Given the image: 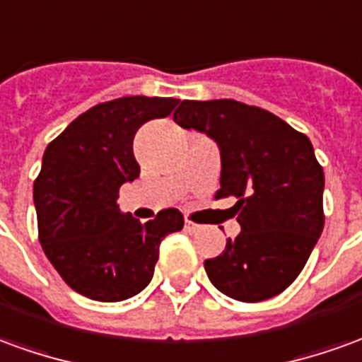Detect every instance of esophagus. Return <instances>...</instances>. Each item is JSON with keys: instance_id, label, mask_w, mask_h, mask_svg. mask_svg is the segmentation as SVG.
Here are the masks:
<instances>
[{"instance_id": "1", "label": "esophagus", "mask_w": 362, "mask_h": 362, "mask_svg": "<svg viewBox=\"0 0 362 362\" xmlns=\"http://www.w3.org/2000/svg\"><path fill=\"white\" fill-rule=\"evenodd\" d=\"M184 229H186L188 233H196V231L199 229V225L194 223V221H189V219H186V221H184Z\"/></svg>"}]
</instances>
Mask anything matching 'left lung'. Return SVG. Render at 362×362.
<instances>
[{"label":"left lung","instance_id":"8db88e82","mask_svg":"<svg viewBox=\"0 0 362 362\" xmlns=\"http://www.w3.org/2000/svg\"><path fill=\"white\" fill-rule=\"evenodd\" d=\"M174 121L216 141L221 153L216 198H237L241 233L204 262L207 278L239 302L284 292L325 223L323 168L310 139L274 113L235 100H184Z\"/></svg>","mask_w":362,"mask_h":362}]
</instances>
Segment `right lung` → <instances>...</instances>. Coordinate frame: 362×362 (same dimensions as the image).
<instances>
[{
  "mask_svg": "<svg viewBox=\"0 0 362 362\" xmlns=\"http://www.w3.org/2000/svg\"><path fill=\"white\" fill-rule=\"evenodd\" d=\"M178 100L127 95L93 105L50 141L33 198L47 259L68 286L98 302L145 290L168 233L184 216L168 207L141 223L117 206L119 188L141 173L133 139L146 121L170 115Z\"/></svg>",
  "mask_w": 362,
  "mask_h": 362,
  "instance_id": "1",
  "label": "right lung"
}]
</instances>
